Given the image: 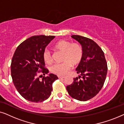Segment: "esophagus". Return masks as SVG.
I'll list each match as a JSON object with an SVG mask.
<instances>
[{"label":"esophagus","instance_id":"1","mask_svg":"<svg viewBox=\"0 0 124 124\" xmlns=\"http://www.w3.org/2000/svg\"><path fill=\"white\" fill-rule=\"evenodd\" d=\"M57 77H58L59 78H65L64 76H57Z\"/></svg>","mask_w":124,"mask_h":124}]
</instances>
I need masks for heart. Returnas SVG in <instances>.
Listing matches in <instances>:
<instances>
[{
  "instance_id": "heart-1",
  "label": "heart",
  "mask_w": 124,
  "mask_h": 124,
  "mask_svg": "<svg viewBox=\"0 0 124 124\" xmlns=\"http://www.w3.org/2000/svg\"><path fill=\"white\" fill-rule=\"evenodd\" d=\"M55 49L63 53L62 64H56L50 68L51 72L59 76H64L70 70L71 65H76L79 63L83 57V49L78 43H73L62 40L57 42L54 46ZM43 60L46 63L51 64L52 56L48 50H45L43 54Z\"/></svg>"
}]
</instances>
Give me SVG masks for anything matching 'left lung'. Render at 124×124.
I'll use <instances>...</instances> for the list:
<instances>
[{
	"label": "left lung",
	"instance_id": "8db88e82",
	"mask_svg": "<svg viewBox=\"0 0 124 124\" xmlns=\"http://www.w3.org/2000/svg\"><path fill=\"white\" fill-rule=\"evenodd\" d=\"M71 37L82 46L83 57L76 69L80 76L74 78L67 90L74 99L86 101L96 95L102 88L107 73V64L104 52L94 40L81 35Z\"/></svg>",
	"mask_w": 124,
	"mask_h": 124
}]
</instances>
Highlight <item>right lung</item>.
Wrapping results in <instances>:
<instances>
[{"mask_svg":"<svg viewBox=\"0 0 124 124\" xmlns=\"http://www.w3.org/2000/svg\"><path fill=\"white\" fill-rule=\"evenodd\" d=\"M55 36L35 35L17 47L12 59L11 70L13 84L20 94L31 102H42L48 99L52 91V84L58 79L50 74L41 79L38 74L48 73L45 67L43 54ZM42 76V75H41Z\"/></svg>","mask_w":124,"mask_h":124,"instance_id":"1","label":"right lung"}]
</instances>
